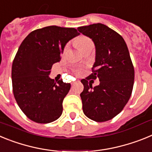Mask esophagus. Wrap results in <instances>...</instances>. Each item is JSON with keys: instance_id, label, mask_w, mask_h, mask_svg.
I'll use <instances>...</instances> for the list:
<instances>
[{"instance_id": "esophagus-1", "label": "esophagus", "mask_w": 152, "mask_h": 152, "mask_svg": "<svg viewBox=\"0 0 152 152\" xmlns=\"http://www.w3.org/2000/svg\"><path fill=\"white\" fill-rule=\"evenodd\" d=\"M77 82H79V80H77V81H73V82H72V85H74V84H75Z\"/></svg>"}]
</instances>
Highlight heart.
I'll use <instances>...</instances> for the list:
<instances>
[{
  "label": "heart",
  "mask_w": 152,
  "mask_h": 152,
  "mask_svg": "<svg viewBox=\"0 0 152 152\" xmlns=\"http://www.w3.org/2000/svg\"><path fill=\"white\" fill-rule=\"evenodd\" d=\"M75 45H76V46H77L82 52H84L85 49H88V48L94 46L92 40H91L90 38H88V37H87V36H80V37H78V38L75 41ZM67 49H68V46H66L65 48H64V52L67 50ZM80 72V71L77 70V75H79Z\"/></svg>",
  "instance_id": "1"
}]
</instances>
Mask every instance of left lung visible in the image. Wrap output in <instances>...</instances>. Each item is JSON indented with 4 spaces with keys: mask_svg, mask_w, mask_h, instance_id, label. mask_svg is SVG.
<instances>
[{
    "mask_svg": "<svg viewBox=\"0 0 152 152\" xmlns=\"http://www.w3.org/2000/svg\"><path fill=\"white\" fill-rule=\"evenodd\" d=\"M77 30L91 38L96 49L93 73L81 80L83 112L94 121H108L123 110L133 88L135 72L128 47L119 33L104 24L80 26ZM96 78L100 84L92 87Z\"/></svg>",
    "mask_w": 152,
    "mask_h": 152,
    "instance_id": "8db88e82",
    "label": "left lung"
}]
</instances>
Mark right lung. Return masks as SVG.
I'll use <instances>...</instances> for the list:
<instances>
[{
	"instance_id": "right-lung-1",
	"label": "right lung",
	"mask_w": 152,
	"mask_h": 152,
	"mask_svg": "<svg viewBox=\"0 0 152 152\" xmlns=\"http://www.w3.org/2000/svg\"><path fill=\"white\" fill-rule=\"evenodd\" d=\"M80 34L75 28L49 26L31 32L19 47L12 64L13 92L24 114L38 123L55 121L71 84L49 77L53 64L69 40Z\"/></svg>"
}]
</instances>
